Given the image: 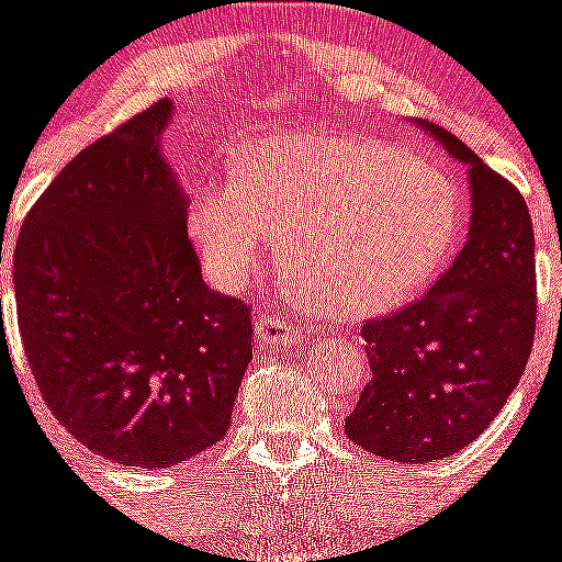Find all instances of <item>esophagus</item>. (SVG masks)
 Segmentation results:
<instances>
[{
	"label": "esophagus",
	"mask_w": 562,
	"mask_h": 562,
	"mask_svg": "<svg viewBox=\"0 0 562 562\" xmlns=\"http://www.w3.org/2000/svg\"><path fill=\"white\" fill-rule=\"evenodd\" d=\"M256 337L258 349H284V346H297V342L306 340V331L292 326L290 321H284L281 315H272L265 312L258 315L256 321Z\"/></svg>",
	"instance_id": "1"
}]
</instances>
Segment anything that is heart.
Wrapping results in <instances>:
<instances>
[{"instance_id": "heart-1", "label": "heart", "mask_w": 562, "mask_h": 562, "mask_svg": "<svg viewBox=\"0 0 562 562\" xmlns=\"http://www.w3.org/2000/svg\"><path fill=\"white\" fill-rule=\"evenodd\" d=\"M448 177L374 137H267L233 182L196 186L188 233L220 290L250 281L284 233L290 284L331 317H369L428 284L450 250Z\"/></svg>"}]
</instances>
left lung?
<instances>
[{
	"mask_svg": "<svg viewBox=\"0 0 562 562\" xmlns=\"http://www.w3.org/2000/svg\"><path fill=\"white\" fill-rule=\"evenodd\" d=\"M467 168L470 227L419 301L362 324L371 382L346 436L400 464L459 453L498 416L535 337V233L513 182L436 123L414 121Z\"/></svg>",
	"mask_w": 562,
	"mask_h": 562,
	"instance_id": "1",
	"label": "left lung"
}]
</instances>
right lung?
Instances as JSON below:
<instances>
[{
	"label": "right lung",
	"instance_id": "right-lung-1",
	"mask_svg": "<svg viewBox=\"0 0 562 562\" xmlns=\"http://www.w3.org/2000/svg\"><path fill=\"white\" fill-rule=\"evenodd\" d=\"M171 117L157 101L83 148L30 207L13 252L47 408L126 470L213 448L252 360L250 310L207 290L188 241L186 191L162 157Z\"/></svg>",
	"mask_w": 562,
	"mask_h": 562
}]
</instances>
